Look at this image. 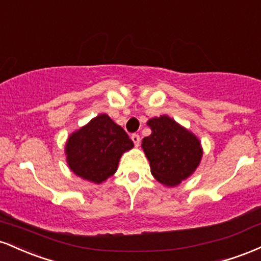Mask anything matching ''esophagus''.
I'll list each match as a JSON object with an SVG mask.
<instances>
[{"label":"esophagus","mask_w":261,"mask_h":261,"mask_svg":"<svg viewBox=\"0 0 261 261\" xmlns=\"http://www.w3.org/2000/svg\"><path fill=\"white\" fill-rule=\"evenodd\" d=\"M131 140L134 141V143H135V146H139L140 145V141H141V139H140V135H137V134H133L131 135Z\"/></svg>","instance_id":"esophagus-1"}]
</instances>
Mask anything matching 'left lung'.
Wrapping results in <instances>:
<instances>
[{
    "label": "left lung",
    "instance_id": "8db88e82",
    "mask_svg": "<svg viewBox=\"0 0 261 261\" xmlns=\"http://www.w3.org/2000/svg\"><path fill=\"white\" fill-rule=\"evenodd\" d=\"M152 134L142 140V148L152 175L167 187H175L199 166L202 155L200 141L173 119L163 115L148 120Z\"/></svg>",
    "mask_w": 261,
    "mask_h": 261
}]
</instances>
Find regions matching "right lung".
<instances>
[{"label":"right lung","mask_w":261,"mask_h":261,"mask_svg":"<svg viewBox=\"0 0 261 261\" xmlns=\"http://www.w3.org/2000/svg\"><path fill=\"white\" fill-rule=\"evenodd\" d=\"M133 147L124 128L100 114L68 137L66 154L74 174L100 184L116 172L121 154Z\"/></svg>","instance_id":"add662e5"}]
</instances>
